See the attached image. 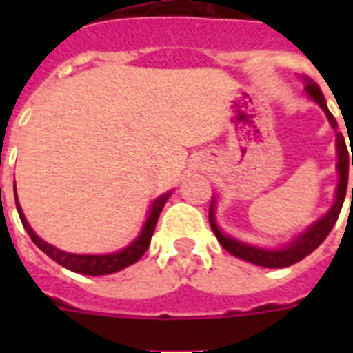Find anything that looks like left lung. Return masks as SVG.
<instances>
[{
  "mask_svg": "<svg viewBox=\"0 0 353 353\" xmlns=\"http://www.w3.org/2000/svg\"><path fill=\"white\" fill-rule=\"evenodd\" d=\"M306 91L310 93V97H312L313 101L323 108L324 113H326V117H328L330 124L334 128H337V121H335L334 115L330 113L328 106H326V101H324L323 91L319 90V85L315 84V82H307ZM337 154H339V163H337L339 185H337V198H335L334 207L330 209V212L324 216L323 220H319L315 225L310 227V229H307L302 236H299L291 245H288L285 249H279V251H268V249H258V247L245 245V243H241V241L234 240V238H229V236L223 234V232L218 229V225H216L214 214H212V205H210V227H212V231H214L216 238H218V241L221 243V247H223L225 251L231 252V254H234L236 258H241V260L254 263V265H262V268H288V265H293V263L301 262L302 258H306L310 252L315 251V249L326 240V236L330 234V231L334 229L335 221H337V218H339L341 214V209H343V203H345L346 187H348V163H350V154H348V148H346L343 133H337Z\"/></svg>",
  "mask_w": 353,
  "mask_h": 353,
  "instance_id": "obj_1",
  "label": "left lung"
}]
</instances>
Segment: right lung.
Segmentation results:
<instances>
[{
	"mask_svg": "<svg viewBox=\"0 0 353 353\" xmlns=\"http://www.w3.org/2000/svg\"><path fill=\"white\" fill-rule=\"evenodd\" d=\"M168 196H170V192L163 194L161 198L155 199L154 205H152V209H150L148 220L144 223L143 231H141L137 240L133 241V243H130L126 249H122V251L119 252H112V254H71V252L60 251V249L49 245L47 241H43L41 238H38V236L34 234V231L30 229L27 220H25L23 212L19 209L18 199H16V209H18L19 220L23 223L25 231L29 232L30 240L34 241L36 245L40 247L47 256L52 258L54 262L60 263L62 268L69 269V271H74V273L80 274H91V276H99V274L117 273V271L128 268V265H132V263H135L139 258L143 256L144 252H146V249H148L152 236H154L155 225H157L161 210L165 207ZM14 198H16V194H14Z\"/></svg>",
	"mask_w": 353,
	"mask_h": 353,
	"instance_id": "right-lung-1",
	"label": "right lung"
}]
</instances>
